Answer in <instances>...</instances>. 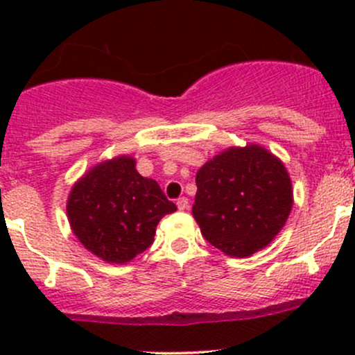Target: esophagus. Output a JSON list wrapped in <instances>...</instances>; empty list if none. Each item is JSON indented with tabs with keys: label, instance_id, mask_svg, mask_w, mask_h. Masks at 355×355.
Returning <instances> with one entry per match:
<instances>
[{
	"label": "esophagus",
	"instance_id": "obj_1",
	"mask_svg": "<svg viewBox=\"0 0 355 355\" xmlns=\"http://www.w3.org/2000/svg\"><path fill=\"white\" fill-rule=\"evenodd\" d=\"M177 207L180 211H185L189 207V199L187 198H180L177 200Z\"/></svg>",
	"mask_w": 355,
	"mask_h": 355
}]
</instances>
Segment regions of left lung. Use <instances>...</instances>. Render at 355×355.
I'll list each match as a JSON object with an SVG mask.
<instances>
[{
    "label": "left lung",
    "instance_id": "8db88e82",
    "mask_svg": "<svg viewBox=\"0 0 355 355\" xmlns=\"http://www.w3.org/2000/svg\"><path fill=\"white\" fill-rule=\"evenodd\" d=\"M196 184L192 214L200 234L232 257L264 249L292 211L287 168L259 144L225 149L199 168Z\"/></svg>",
    "mask_w": 355,
    "mask_h": 355
}]
</instances>
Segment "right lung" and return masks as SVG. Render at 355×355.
Returning <instances> with one entry per match:
<instances>
[{
	"instance_id": "add662e5",
	"label": "right lung",
	"mask_w": 355,
	"mask_h": 355,
	"mask_svg": "<svg viewBox=\"0 0 355 355\" xmlns=\"http://www.w3.org/2000/svg\"><path fill=\"white\" fill-rule=\"evenodd\" d=\"M177 211L156 180L135 170V159L121 155L85 171L67 200L71 232L82 245L111 264H125L155 241L164 214Z\"/></svg>"
}]
</instances>
